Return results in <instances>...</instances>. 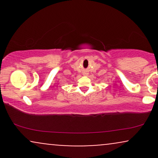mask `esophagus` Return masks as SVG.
Masks as SVG:
<instances>
[{
	"instance_id": "1",
	"label": "esophagus",
	"mask_w": 158,
	"mask_h": 158,
	"mask_svg": "<svg viewBox=\"0 0 158 158\" xmlns=\"http://www.w3.org/2000/svg\"><path fill=\"white\" fill-rule=\"evenodd\" d=\"M83 74H84V75H86V74H87V73H83Z\"/></svg>"
}]
</instances>
